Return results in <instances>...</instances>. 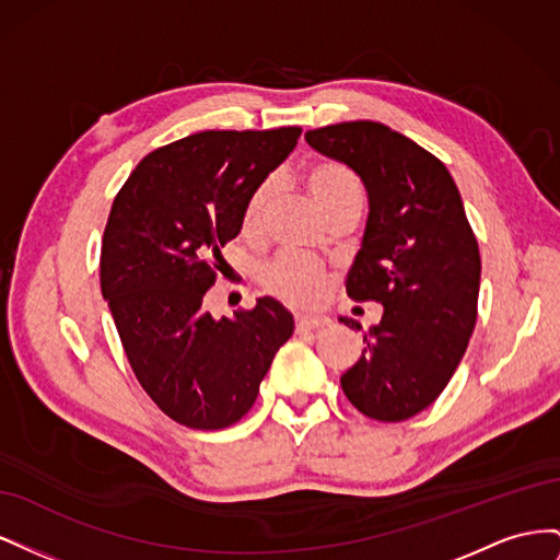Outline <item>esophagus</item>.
<instances>
[{
    "label": "esophagus",
    "instance_id": "34e87169",
    "mask_svg": "<svg viewBox=\"0 0 560 560\" xmlns=\"http://www.w3.org/2000/svg\"><path fill=\"white\" fill-rule=\"evenodd\" d=\"M327 325H329V317H322V315H296V319H294V327L299 334L317 331Z\"/></svg>",
    "mask_w": 560,
    "mask_h": 560
}]
</instances>
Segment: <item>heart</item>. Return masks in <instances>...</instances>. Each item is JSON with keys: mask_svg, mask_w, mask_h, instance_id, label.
<instances>
[{"mask_svg": "<svg viewBox=\"0 0 560 560\" xmlns=\"http://www.w3.org/2000/svg\"><path fill=\"white\" fill-rule=\"evenodd\" d=\"M306 179L308 191L319 208L322 214H331L348 206L362 208V184L350 167L336 159H315L306 165ZM278 194V179L266 177L259 186H254V191L245 200V208L241 214V231L247 238L259 235L264 229V219ZM261 284L264 290L278 296L280 301L290 303L296 308L315 306V303L325 296L327 290V270L315 261L301 259V257H278L268 261L261 268Z\"/></svg>", "mask_w": 560, "mask_h": 560, "instance_id": "obj_1", "label": "heart"}]
</instances>
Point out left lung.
<instances>
[{"label": "left lung", "instance_id": "left-lung-1", "mask_svg": "<svg viewBox=\"0 0 560 560\" xmlns=\"http://www.w3.org/2000/svg\"><path fill=\"white\" fill-rule=\"evenodd\" d=\"M306 142L350 165L369 194L346 292L381 303L383 317L364 334L341 387L369 418H413L444 393L477 325L481 257L460 191L428 149L376 121L308 130Z\"/></svg>", "mask_w": 560, "mask_h": 560}]
</instances>
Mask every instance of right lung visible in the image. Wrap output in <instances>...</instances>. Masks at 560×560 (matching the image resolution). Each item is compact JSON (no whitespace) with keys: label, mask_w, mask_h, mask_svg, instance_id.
I'll return each instance as SVG.
<instances>
[{"label":"right lung","mask_w":560,"mask_h":560,"mask_svg":"<svg viewBox=\"0 0 560 560\" xmlns=\"http://www.w3.org/2000/svg\"><path fill=\"white\" fill-rule=\"evenodd\" d=\"M301 128L206 130L147 154L116 194L100 287L135 378L191 430L238 422L294 317L276 299L214 319L206 294L245 200L290 156Z\"/></svg>","instance_id":"add662e5"}]
</instances>
